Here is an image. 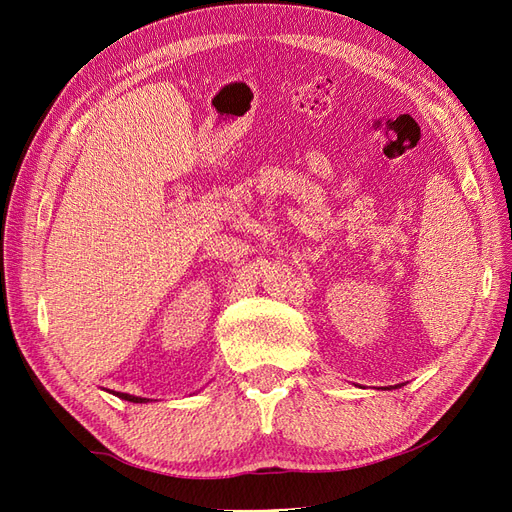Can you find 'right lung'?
I'll return each mask as SVG.
<instances>
[{
  "label": "right lung",
  "mask_w": 512,
  "mask_h": 512,
  "mask_svg": "<svg viewBox=\"0 0 512 512\" xmlns=\"http://www.w3.org/2000/svg\"><path fill=\"white\" fill-rule=\"evenodd\" d=\"M117 397H121V399H126V401H132V404H147V397H136V395H128V393H115Z\"/></svg>",
  "instance_id": "obj_1"
}]
</instances>
